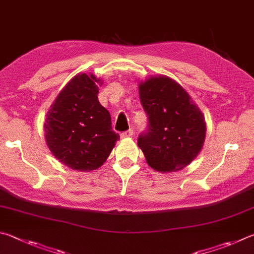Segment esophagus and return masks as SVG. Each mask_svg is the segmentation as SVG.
<instances>
[{
    "mask_svg": "<svg viewBox=\"0 0 254 254\" xmlns=\"http://www.w3.org/2000/svg\"><path fill=\"white\" fill-rule=\"evenodd\" d=\"M133 135V130H127V131H124L121 133V137H131Z\"/></svg>",
    "mask_w": 254,
    "mask_h": 254,
    "instance_id": "obj_1",
    "label": "esophagus"
}]
</instances>
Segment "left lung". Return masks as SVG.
Instances as JSON below:
<instances>
[{
    "label": "left lung",
    "mask_w": 254,
    "mask_h": 254,
    "mask_svg": "<svg viewBox=\"0 0 254 254\" xmlns=\"http://www.w3.org/2000/svg\"><path fill=\"white\" fill-rule=\"evenodd\" d=\"M139 94L149 124L137 145L147 164L159 172L186 168L204 144V115L186 90L168 76L141 82Z\"/></svg>",
    "instance_id": "1"
}]
</instances>
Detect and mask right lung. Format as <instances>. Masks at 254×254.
Here are the masks:
<instances>
[{
	"label": "right lung",
	"mask_w": 254,
	"mask_h": 254,
	"mask_svg": "<svg viewBox=\"0 0 254 254\" xmlns=\"http://www.w3.org/2000/svg\"><path fill=\"white\" fill-rule=\"evenodd\" d=\"M100 81L93 74L75 75L60 92L45 119L49 149L60 162L76 171L100 168L120 139L112 130L111 115L99 102Z\"/></svg>",
	"instance_id": "1"
}]
</instances>
